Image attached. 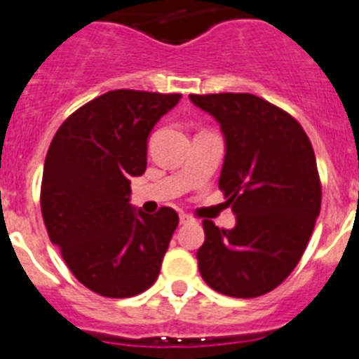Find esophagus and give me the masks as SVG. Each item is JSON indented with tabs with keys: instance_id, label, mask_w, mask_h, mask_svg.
<instances>
[{
	"instance_id": "34e87169",
	"label": "esophagus",
	"mask_w": 359,
	"mask_h": 359,
	"mask_svg": "<svg viewBox=\"0 0 359 359\" xmlns=\"http://www.w3.org/2000/svg\"><path fill=\"white\" fill-rule=\"evenodd\" d=\"M189 222H194V217L188 213H180V224H189Z\"/></svg>"
}]
</instances>
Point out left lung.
Listing matches in <instances>:
<instances>
[{
	"instance_id": "left-lung-1",
	"label": "left lung",
	"mask_w": 359,
	"mask_h": 359,
	"mask_svg": "<svg viewBox=\"0 0 359 359\" xmlns=\"http://www.w3.org/2000/svg\"><path fill=\"white\" fill-rule=\"evenodd\" d=\"M221 123L226 156L219 188L237 224L204 219L198 270L219 294L259 297L281 285L305 254L321 210L316 155L290 113L250 93L189 95Z\"/></svg>"
}]
</instances>
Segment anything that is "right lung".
I'll list each match as a JSON object with an SVG mask.
<instances>
[{"label": "right lung", "instance_id": "obj_1", "mask_svg": "<svg viewBox=\"0 0 359 359\" xmlns=\"http://www.w3.org/2000/svg\"><path fill=\"white\" fill-rule=\"evenodd\" d=\"M179 93L116 89L69 116L45 156L41 215L53 245L83 287L133 297L151 287L179 224L173 208L155 215L129 204L131 177L147 164V137Z\"/></svg>", "mask_w": 359, "mask_h": 359}]
</instances>
